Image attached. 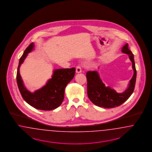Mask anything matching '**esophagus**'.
Returning a JSON list of instances; mask_svg holds the SVG:
<instances>
[{"label": "esophagus", "instance_id": "esophagus-1", "mask_svg": "<svg viewBox=\"0 0 152 152\" xmlns=\"http://www.w3.org/2000/svg\"><path fill=\"white\" fill-rule=\"evenodd\" d=\"M82 72V69H81V67L78 65L76 67V73H80Z\"/></svg>", "mask_w": 152, "mask_h": 152}]
</instances>
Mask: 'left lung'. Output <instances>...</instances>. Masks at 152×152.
Masks as SVG:
<instances>
[{"label": "left lung", "mask_w": 152, "mask_h": 152, "mask_svg": "<svg viewBox=\"0 0 152 152\" xmlns=\"http://www.w3.org/2000/svg\"><path fill=\"white\" fill-rule=\"evenodd\" d=\"M121 52L129 56L132 63L133 75L130 80L128 87L123 93H117L110 87H106L100 78L96 71H88L86 73L87 80V95L91 102L96 106L106 108H114L124 103L133 93L136 79V69L134 56L126 44L123 47Z\"/></svg>", "instance_id": "left-lung-1"}]
</instances>
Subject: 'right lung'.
<instances>
[{
    "instance_id": "1",
    "label": "right lung",
    "mask_w": 152,
    "mask_h": 152,
    "mask_svg": "<svg viewBox=\"0 0 152 152\" xmlns=\"http://www.w3.org/2000/svg\"><path fill=\"white\" fill-rule=\"evenodd\" d=\"M34 44L31 43L20 57L18 67L16 80L20 94L24 100L34 108L44 111H50L58 107L64 99L65 88L73 79L75 68L59 69L53 71L52 78L46 85L34 93L29 92L24 85L20 76L19 68L25 58L33 49Z\"/></svg>"
}]
</instances>
